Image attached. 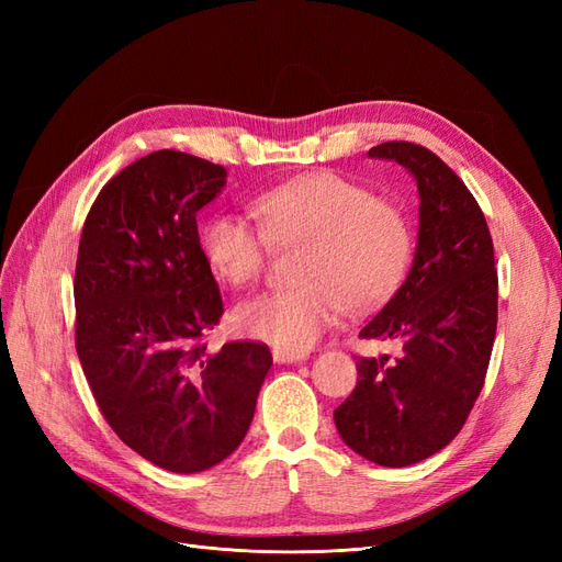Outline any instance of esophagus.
Returning a JSON list of instances; mask_svg holds the SVG:
<instances>
[{"label":"esophagus","mask_w":562,"mask_h":562,"mask_svg":"<svg viewBox=\"0 0 562 562\" xmlns=\"http://www.w3.org/2000/svg\"><path fill=\"white\" fill-rule=\"evenodd\" d=\"M274 356V363H297L307 359V353H300V351H285V349H274L271 351Z\"/></svg>","instance_id":"1"}]
</instances>
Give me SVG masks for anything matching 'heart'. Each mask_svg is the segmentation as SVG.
<instances>
[{
    "mask_svg": "<svg viewBox=\"0 0 562 562\" xmlns=\"http://www.w3.org/2000/svg\"><path fill=\"white\" fill-rule=\"evenodd\" d=\"M262 229L239 215H213L201 250L234 288L260 279L269 244H302L291 288L260 293L234 310L236 330L285 351H304L345 310H372L401 285L413 255L405 217L366 187L321 171L255 199Z\"/></svg>",
    "mask_w": 562,
    "mask_h": 562,
    "instance_id": "heart-1",
    "label": "heart"
}]
</instances>
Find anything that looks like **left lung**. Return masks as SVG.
I'll list each match as a JSON object with an SVG mask.
<instances>
[{"label":"left lung","instance_id":"left-lung-1","mask_svg":"<svg viewBox=\"0 0 562 562\" xmlns=\"http://www.w3.org/2000/svg\"><path fill=\"white\" fill-rule=\"evenodd\" d=\"M417 182L415 260L361 337L394 342L389 361L359 359V382L335 411L345 443L380 467L422 462L462 431L497 333V269L485 215L467 184L427 147L391 140L368 151Z\"/></svg>","mask_w":562,"mask_h":562}]
</instances>
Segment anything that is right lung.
Returning a JSON list of instances; mask_svg holds the SVG:
<instances>
[{"label":"right lung","mask_w":562,"mask_h":562,"mask_svg":"<svg viewBox=\"0 0 562 562\" xmlns=\"http://www.w3.org/2000/svg\"><path fill=\"white\" fill-rule=\"evenodd\" d=\"M225 184L223 166L151 151L100 190L79 239L83 375L114 434L173 473L206 471L241 446L271 368L267 345H203L225 307L196 213Z\"/></svg>","instance_id":"add662e5"}]
</instances>
